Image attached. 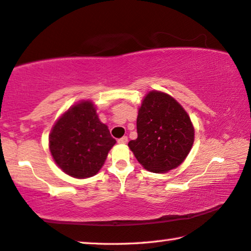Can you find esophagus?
Returning <instances> with one entry per match:
<instances>
[{
	"mask_svg": "<svg viewBox=\"0 0 251 251\" xmlns=\"http://www.w3.org/2000/svg\"><path fill=\"white\" fill-rule=\"evenodd\" d=\"M118 142H119V144H120V145H126V142H128V137H122V138H120V139H119V140H118Z\"/></svg>",
	"mask_w": 251,
	"mask_h": 251,
	"instance_id": "1",
	"label": "esophagus"
}]
</instances>
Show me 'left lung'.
Instances as JSON below:
<instances>
[{
    "mask_svg": "<svg viewBox=\"0 0 251 251\" xmlns=\"http://www.w3.org/2000/svg\"><path fill=\"white\" fill-rule=\"evenodd\" d=\"M136 140L129 148L142 167L166 173L183 163L194 142V126L186 111L171 95L151 91L139 107Z\"/></svg>",
    "mask_w": 251,
    "mask_h": 251,
    "instance_id": "8db88e82",
    "label": "left lung"
}]
</instances>
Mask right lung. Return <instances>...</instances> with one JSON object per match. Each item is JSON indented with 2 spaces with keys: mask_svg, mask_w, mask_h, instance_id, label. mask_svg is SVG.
Returning a JSON list of instances; mask_svg holds the SVG:
<instances>
[{
  "mask_svg": "<svg viewBox=\"0 0 251 251\" xmlns=\"http://www.w3.org/2000/svg\"><path fill=\"white\" fill-rule=\"evenodd\" d=\"M115 142L107 126L100 121L93 102L85 100L69 107L49 134L53 160L75 178L98 174Z\"/></svg>",
  "mask_w": 251,
  "mask_h": 251,
  "instance_id": "1",
  "label": "right lung"
}]
</instances>
